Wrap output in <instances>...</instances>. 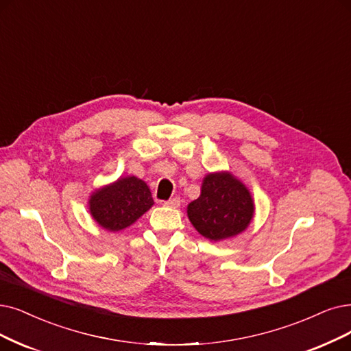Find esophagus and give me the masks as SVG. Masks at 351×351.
I'll use <instances>...</instances> for the list:
<instances>
[{"mask_svg":"<svg viewBox=\"0 0 351 351\" xmlns=\"http://www.w3.org/2000/svg\"><path fill=\"white\" fill-rule=\"evenodd\" d=\"M164 206H167V207H173V208H177V207H180V199H178V197H174V199L167 200V202H164Z\"/></svg>","mask_w":351,"mask_h":351,"instance_id":"34e87169","label":"esophagus"}]
</instances>
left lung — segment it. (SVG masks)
Instances as JSON below:
<instances>
[{"mask_svg": "<svg viewBox=\"0 0 351 351\" xmlns=\"http://www.w3.org/2000/svg\"><path fill=\"white\" fill-rule=\"evenodd\" d=\"M255 215V202L242 181L229 171L208 173L202 193L187 206L194 229L206 239L220 242L245 232Z\"/></svg>", "mask_w": 351, "mask_h": 351, "instance_id": "1", "label": "left lung"}]
</instances>
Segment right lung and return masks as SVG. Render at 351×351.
<instances>
[{"label":"right lung","instance_id":"1","mask_svg":"<svg viewBox=\"0 0 351 351\" xmlns=\"http://www.w3.org/2000/svg\"><path fill=\"white\" fill-rule=\"evenodd\" d=\"M88 206L92 219L102 229L119 232L148 212L154 206V200L144 180L128 176L95 190Z\"/></svg>","mask_w":351,"mask_h":351}]
</instances>
